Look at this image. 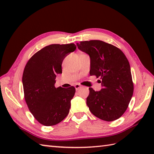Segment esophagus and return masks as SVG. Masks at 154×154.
I'll return each instance as SVG.
<instances>
[{"label":"esophagus","instance_id":"esophagus-1","mask_svg":"<svg viewBox=\"0 0 154 154\" xmlns=\"http://www.w3.org/2000/svg\"><path fill=\"white\" fill-rule=\"evenodd\" d=\"M81 87H82V86H81V85H79V84H76V85H75V89H76V91L79 90Z\"/></svg>","mask_w":154,"mask_h":154}]
</instances>
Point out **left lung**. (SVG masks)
Instances as JSON below:
<instances>
[{
	"instance_id": "8db88e82",
	"label": "left lung",
	"mask_w": 154,
	"mask_h": 154,
	"mask_svg": "<svg viewBox=\"0 0 154 154\" xmlns=\"http://www.w3.org/2000/svg\"><path fill=\"white\" fill-rule=\"evenodd\" d=\"M79 50L89 55L90 75L100 77L99 91L89 88L87 104L93 115L108 121L122 115L132 99L134 85L130 63L120 49L100 40L77 43Z\"/></svg>"
}]
</instances>
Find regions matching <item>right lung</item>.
I'll list each match as a JSON object with an SVG mask.
<instances>
[{
  "label": "right lung",
  "instance_id": "1",
  "mask_svg": "<svg viewBox=\"0 0 154 154\" xmlns=\"http://www.w3.org/2000/svg\"><path fill=\"white\" fill-rule=\"evenodd\" d=\"M74 44H51L38 51L28 61L22 75L26 103L40 124L54 126L69 112L75 87H55L57 74L62 73L64 58L76 50Z\"/></svg>",
  "mask_w": 154,
  "mask_h": 154
}]
</instances>
